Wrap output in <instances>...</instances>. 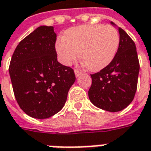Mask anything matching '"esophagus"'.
I'll return each instance as SVG.
<instances>
[{"mask_svg":"<svg viewBox=\"0 0 151 151\" xmlns=\"http://www.w3.org/2000/svg\"><path fill=\"white\" fill-rule=\"evenodd\" d=\"M74 73H75V76L77 77V78H78V77H79V76L82 74V72H81V71H79V70H77V69H76L75 71H74Z\"/></svg>","mask_w":151,"mask_h":151,"instance_id":"1","label":"esophagus"}]
</instances>
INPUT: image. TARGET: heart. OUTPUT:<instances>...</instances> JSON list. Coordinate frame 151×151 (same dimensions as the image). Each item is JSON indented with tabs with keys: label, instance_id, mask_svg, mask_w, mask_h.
<instances>
[{
	"label": "heart",
	"instance_id": "heart-1",
	"mask_svg": "<svg viewBox=\"0 0 151 151\" xmlns=\"http://www.w3.org/2000/svg\"><path fill=\"white\" fill-rule=\"evenodd\" d=\"M120 35L111 26L82 25L66 31L56 40V49L60 62L69 65L81 58L90 70L99 71L108 65L116 54Z\"/></svg>",
	"mask_w": 151,
	"mask_h": 151
}]
</instances>
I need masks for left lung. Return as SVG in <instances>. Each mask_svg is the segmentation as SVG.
Instances as JSON below:
<instances>
[{
  "label": "left lung",
  "instance_id": "left-lung-1",
  "mask_svg": "<svg viewBox=\"0 0 151 151\" xmlns=\"http://www.w3.org/2000/svg\"><path fill=\"white\" fill-rule=\"evenodd\" d=\"M118 31L120 45L116 54L108 65L91 74L92 83L88 91L93 104L111 112L123 110L133 101L140 69L133 40L123 29L119 27Z\"/></svg>",
  "mask_w": 151,
  "mask_h": 151
}]
</instances>
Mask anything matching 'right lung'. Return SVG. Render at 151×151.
Here are the masks:
<instances>
[{"instance_id":"right-lung-1","label":"right lung","mask_w":151,"mask_h":151,"mask_svg":"<svg viewBox=\"0 0 151 151\" xmlns=\"http://www.w3.org/2000/svg\"><path fill=\"white\" fill-rule=\"evenodd\" d=\"M56 34L41 26L15 48L9 72L19 107L28 116L46 119L60 111L76 80L73 69L57 61Z\"/></svg>"}]
</instances>
